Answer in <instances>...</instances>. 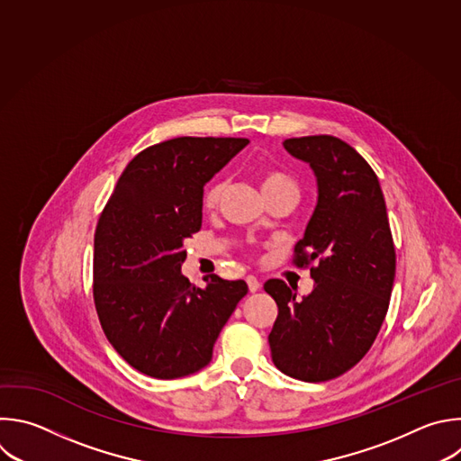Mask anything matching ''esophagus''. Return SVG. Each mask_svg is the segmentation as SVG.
<instances>
[{
	"label": "esophagus",
	"instance_id": "obj_1",
	"mask_svg": "<svg viewBox=\"0 0 461 461\" xmlns=\"http://www.w3.org/2000/svg\"><path fill=\"white\" fill-rule=\"evenodd\" d=\"M246 282H248V287H249V291H251V293H255V291H258V289H260V280H258L257 276L248 275V276H246Z\"/></svg>",
	"mask_w": 461,
	"mask_h": 461
}]
</instances>
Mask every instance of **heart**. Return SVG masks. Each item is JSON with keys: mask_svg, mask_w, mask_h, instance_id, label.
Instances as JSON below:
<instances>
[{"mask_svg": "<svg viewBox=\"0 0 461 461\" xmlns=\"http://www.w3.org/2000/svg\"><path fill=\"white\" fill-rule=\"evenodd\" d=\"M222 188H224L222 181H213V183L206 188V192H204V206H206L208 210H212V208H215V206L219 204ZM260 188H262V192L280 190V188L296 190V185H294V181H293L287 174H284V172H280V170H269V172H266V174L262 176Z\"/></svg>", "mask_w": 461, "mask_h": 461, "instance_id": "b5f03b06", "label": "heart"}]
</instances>
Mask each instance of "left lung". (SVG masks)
<instances>
[{
  "instance_id": "left-lung-1",
  "label": "left lung",
  "mask_w": 461,
  "mask_h": 461,
  "mask_svg": "<svg viewBox=\"0 0 461 461\" xmlns=\"http://www.w3.org/2000/svg\"><path fill=\"white\" fill-rule=\"evenodd\" d=\"M284 148L317 179V206L294 246L298 266L317 267L313 291L302 298L284 280L264 284L278 305L267 340L284 375L326 382L358 364L382 328L394 244L378 177L353 146L333 135H308L285 139Z\"/></svg>"
}]
</instances>
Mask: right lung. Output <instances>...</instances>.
Listing matches in <instances>:
<instances>
[{"instance_id":"right-lung-1","label":"right lung","mask_w":461,"mask_h":461,"mask_svg":"<svg viewBox=\"0 0 461 461\" xmlns=\"http://www.w3.org/2000/svg\"><path fill=\"white\" fill-rule=\"evenodd\" d=\"M248 139L177 137L131 159L97 222L94 300L113 349L139 373L174 380L204 369L244 280L181 271L185 240L201 230L203 194Z\"/></svg>"}]
</instances>
